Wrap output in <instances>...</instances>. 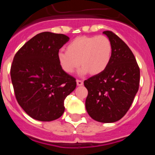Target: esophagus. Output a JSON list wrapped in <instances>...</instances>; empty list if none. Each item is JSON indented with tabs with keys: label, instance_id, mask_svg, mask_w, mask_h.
<instances>
[{
	"label": "esophagus",
	"instance_id": "esophagus-1",
	"mask_svg": "<svg viewBox=\"0 0 155 155\" xmlns=\"http://www.w3.org/2000/svg\"><path fill=\"white\" fill-rule=\"evenodd\" d=\"M76 81H77V84H78V86H81V85H83V84H84L83 81H81V80H77Z\"/></svg>",
	"mask_w": 155,
	"mask_h": 155
}]
</instances>
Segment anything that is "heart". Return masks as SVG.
<instances>
[{"instance_id": "heart-1", "label": "heart", "mask_w": 155, "mask_h": 155, "mask_svg": "<svg viewBox=\"0 0 155 155\" xmlns=\"http://www.w3.org/2000/svg\"><path fill=\"white\" fill-rule=\"evenodd\" d=\"M112 53L109 39L105 35L79 36L67 46V52L57 53V61L67 74H73L81 64V75L102 73L109 65Z\"/></svg>"}]
</instances>
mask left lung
I'll use <instances>...</instances> for the list:
<instances>
[{
  "label": "left lung",
  "mask_w": 155,
  "mask_h": 155,
  "mask_svg": "<svg viewBox=\"0 0 155 155\" xmlns=\"http://www.w3.org/2000/svg\"><path fill=\"white\" fill-rule=\"evenodd\" d=\"M112 46L106 69L84 81L87 89L85 107L93 120L114 123L130 108L140 84V68L134 53L113 31H104Z\"/></svg>",
  "instance_id": "8db88e82"
}]
</instances>
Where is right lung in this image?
Returning <instances> with one entry per match:
<instances>
[{"instance_id":"right-lung-1","label":"right lung","mask_w":155,"mask_h":155,"mask_svg":"<svg viewBox=\"0 0 155 155\" xmlns=\"http://www.w3.org/2000/svg\"><path fill=\"white\" fill-rule=\"evenodd\" d=\"M64 34L44 31L31 38L16 53L11 78L16 99L31 118L49 122L64 113V99L76 87V79L57 61L59 50L69 41Z\"/></svg>"}]
</instances>
